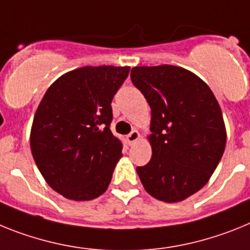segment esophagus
<instances>
[{
  "mask_svg": "<svg viewBox=\"0 0 250 250\" xmlns=\"http://www.w3.org/2000/svg\"><path fill=\"white\" fill-rule=\"evenodd\" d=\"M138 140H140V133H138L137 131H132L131 133L127 136V142H128V145H129V146L134 145V143L137 142Z\"/></svg>",
  "mask_w": 250,
  "mask_h": 250,
  "instance_id": "34e87169",
  "label": "esophagus"
}]
</instances>
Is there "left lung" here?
<instances>
[{
	"label": "left lung",
	"instance_id": "obj_1",
	"mask_svg": "<svg viewBox=\"0 0 250 250\" xmlns=\"http://www.w3.org/2000/svg\"><path fill=\"white\" fill-rule=\"evenodd\" d=\"M131 79L151 107L152 157L137 167L141 182L157 200H185L209 181L224 153L220 105L205 82L180 66H136Z\"/></svg>",
	"mask_w": 250,
	"mask_h": 250
}]
</instances>
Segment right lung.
Instances as JSON below:
<instances>
[{"label":"right lung","instance_id":"1","mask_svg":"<svg viewBox=\"0 0 250 250\" xmlns=\"http://www.w3.org/2000/svg\"><path fill=\"white\" fill-rule=\"evenodd\" d=\"M129 66H84L56 79L35 113L30 146L45 181L66 199L93 200L108 188L122 142L110 131L112 99Z\"/></svg>","mask_w":250,"mask_h":250}]
</instances>
